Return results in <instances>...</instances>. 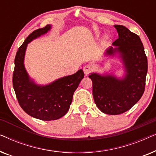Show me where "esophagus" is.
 <instances>
[{
  "instance_id": "34e87169",
  "label": "esophagus",
  "mask_w": 156,
  "mask_h": 156,
  "mask_svg": "<svg viewBox=\"0 0 156 156\" xmlns=\"http://www.w3.org/2000/svg\"><path fill=\"white\" fill-rule=\"evenodd\" d=\"M93 69V67L92 66L89 65H85L84 68H83V70H84V74L85 75H88V74L90 73V72L92 71Z\"/></svg>"
}]
</instances>
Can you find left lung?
I'll list each match as a JSON object with an SVG mask.
<instances>
[{"mask_svg": "<svg viewBox=\"0 0 156 156\" xmlns=\"http://www.w3.org/2000/svg\"><path fill=\"white\" fill-rule=\"evenodd\" d=\"M119 38L113 42L117 48H110L108 55L119 52L126 71L123 80L112 75L91 74L92 93L96 105L106 114H123L133 106L144 94L148 71V60L139 36L123 25H114Z\"/></svg>", "mask_w": 156, "mask_h": 156, "instance_id": "obj_1", "label": "left lung"}]
</instances>
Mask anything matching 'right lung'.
Masks as SVG:
<instances>
[{
  "instance_id": "1",
  "label": "right lung",
  "mask_w": 156,
  "mask_h": 156,
  "mask_svg": "<svg viewBox=\"0 0 156 156\" xmlns=\"http://www.w3.org/2000/svg\"><path fill=\"white\" fill-rule=\"evenodd\" d=\"M50 29V25H47L27 36L17 51L12 74V85L20 107L30 116L42 121L56 120L66 114L74 92L84 76L83 70L80 69L44 87L37 86L30 80L23 64L27 44Z\"/></svg>"
}]
</instances>
